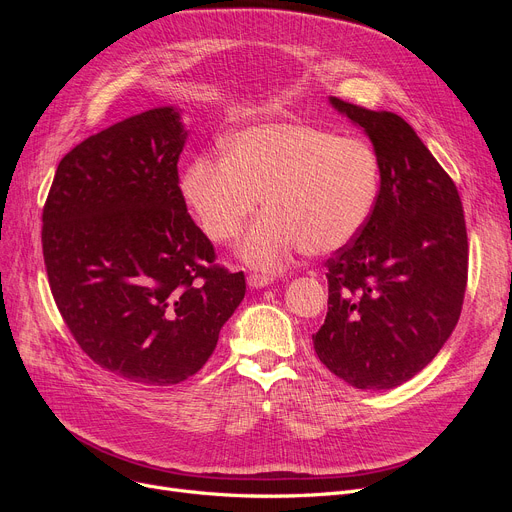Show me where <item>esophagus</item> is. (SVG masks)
Instances as JSON below:
<instances>
[{"instance_id":"esophagus-1","label":"esophagus","mask_w":512,"mask_h":512,"mask_svg":"<svg viewBox=\"0 0 512 512\" xmlns=\"http://www.w3.org/2000/svg\"><path fill=\"white\" fill-rule=\"evenodd\" d=\"M247 282H249L251 288H265L267 284L274 282V276H267V274H251V276L247 278Z\"/></svg>"}]
</instances>
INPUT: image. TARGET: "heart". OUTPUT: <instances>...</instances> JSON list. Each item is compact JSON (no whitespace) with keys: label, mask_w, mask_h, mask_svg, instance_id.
<instances>
[{"label":"heart","mask_w":512,"mask_h":512,"mask_svg":"<svg viewBox=\"0 0 512 512\" xmlns=\"http://www.w3.org/2000/svg\"><path fill=\"white\" fill-rule=\"evenodd\" d=\"M224 155H199L182 176V197L213 242L236 238L261 195L267 211L240 242V257L276 272L307 249L351 245L378 207L382 164L375 149L336 130L263 122L224 141Z\"/></svg>","instance_id":"heart-1"}]
</instances>
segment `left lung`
Returning <instances> with one entry per match:
<instances>
[{
    "label": "left lung",
    "instance_id": "8db88e82",
    "mask_svg": "<svg viewBox=\"0 0 512 512\" xmlns=\"http://www.w3.org/2000/svg\"><path fill=\"white\" fill-rule=\"evenodd\" d=\"M363 128L382 164L369 224L328 259V315L313 348L359 390H390L432 361L461 317L467 228L452 178L417 132L392 112L330 97Z\"/></svg>",
    "mask_w": 512,
    "mask_h": 512
}]
</instances>
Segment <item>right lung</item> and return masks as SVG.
I'll use <instances>...</instances> for the list:
<instances>
[{
    "label": "right lung",
    "instance_id": "1",
    "mask_svg": "<svg viewBox=\"0 0 512 512\" xmlns=\"http://www.w3.org/2000/svg\"><path fill=\"white\" fill-rule=\"evenodd\" d=\"M186 134L172 105L93 134L64 155L43 207L45 270L68 330L97 365L143 386L195 375L247 290L186 213Z\"/></svg>",
    "mask_w": 512,
    "mask_h": 512
}]
</instances>
